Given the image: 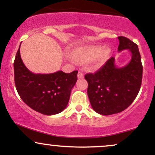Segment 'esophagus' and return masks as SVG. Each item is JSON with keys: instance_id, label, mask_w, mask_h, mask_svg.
<instances>
[{"instance_id": "obj_1", "label": "esophagus", "mask_w": 155, "mask_h": 155, "mask_svg": "<svg viewBox=\"0 0 155 155\" xmlns=\"http://www.w3.org/2000/svg\"><path fill=\"white\" fill-rule=\"evenodd\" d=\"M78 79H81V78H83L84 77V74L81 71H79L78 73Z\"/></svg>"}]
</instances>
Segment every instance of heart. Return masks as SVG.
Listing matches in <instances>:
<instances>
[{
    "label": "heart",
    "instance_id": "1",
    "mask_svg": "<svg viewBox=\"0 0 155 155\" xmlns=\"http://www.w3.org/2000/svg\"><path fill=\"white\" fill-rule=\"evenodd\" d=\"M111 50L109 48L101 46H90L79 49L74 53V56L82 62L92 60V65L95 68L102 66L109 58Z\"/></svg>",
    "mask_w": 155,
    "mask_h": 155
}]
</instances>
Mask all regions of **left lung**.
I'll list each match as a JSON object with an SVG mask.
<instances>
[{
  "mask_svg": "<svg viewBox=\"0 0 155 155\" xmlns=\"http://www.w3.org/2000/svg\"><path fill=\"white\" fill-rule=\"evenodd\" d=\"M118 39V51L128 49L132 54L129 63L118 68L114 58H111L95 74L84 76L88 82L87 95L92 108L102 115H111L126 109L136 99L141 85L143 66L138 46L124 36Z\"/></svg>",
  "mask_w": 155,
  "mask_h": 155,
  "instance_id": "left-lung-1",
  "label": "left lung"
}]
</instances>
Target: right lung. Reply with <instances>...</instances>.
I'll use <instances>...</instances> for the list:
<instances>
[{"mask_svg": "<svg viewBox=\"0 0 155 155\" xmlns=\"http://www.w3.org/2000/svg\"><path fill=\"white\" fill-rule=\"evenodd\" d=\"M19 49L20 46L15 57L14 71L16 89L22 100L42 114L54 115L63 111L77 81L78 71L69 74L61 71L49 74H33L23 63Z\"/></svg>", "mask_w": 155, "mask_h": 155, "instance_id": "add662e5", "label": "right lung"}]
</instances>
